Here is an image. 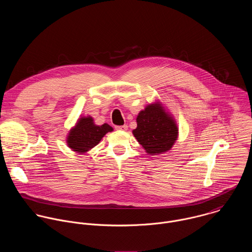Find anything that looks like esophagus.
I'll use <instances>...</instances> for the list:
<instances>
[{
    "label": "esophagus",
    "instance_id": "34e87169",
    "mask_svg": "<svg viewBox=\"0 0 252 252\" xmlns=\"http://www.w3.org/2000/svg\"><path fill=\"white\" fill-rule=\"evenodd\" d=\"M116 130H121V131H127L128 126L127 125H123V126H115Z\"/></svg>",
    "mask_w": 252,
    "mask_h": 252
}]
</instances>
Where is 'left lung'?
I'll return each mask as SVG.
<instances>
[{
    "label": "left lung",
    "mask_w": 252,
    "mask_h": 252,
    "mask_svg": "<svg viewBox=\"0 0 252 252\" xmlns=\"http://www.w3.org/2000/svg\"><path fill=\"white\" fill-rule=\"evenodd\" d=\"M133 135L146 153L158 155L171 150L178 140L179 128L162 103L155 102L139 112Z\"/></svg>",
    "instance_id": "8db88e82"
}]
</instances>
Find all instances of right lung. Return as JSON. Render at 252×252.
<instances>
[{
  "instance_id": "obj_1",
  "label": "right lung",
  "mask_w": 252,
  "mask_h": 252,
  "mask_svg": "<svg viewBox=\"0 0 252 252\" xmlns=\"http://www.w3.org/2000/svg\"><path fill=\"white\" fill-rule=\"evenodd\" d=\"M112 131L113 128L107 123L96 125L90 115L81 116L70 130L67 144L72 151L86 153L99 144L106 134Z\"/></svg>"
}]
</instances>
